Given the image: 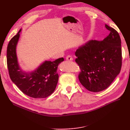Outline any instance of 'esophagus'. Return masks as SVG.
Segmentation results:
<instances>
[{"label":"esophagus","mask_w":130,"mask_h":130,"mask_svg":"<svg viewBox=\"0 0 130 130\" xmlns=\"http://www.w3.org/2000/svg\"><path fill=\"white\" fill-rule=\"evenodd\" d=\"M66 60H68V61H73V57H72L71 56H70V55H69V56H68L67 57V58H66Z\"/></svg>","instance_id":"obj_1"}]
</instances>
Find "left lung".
<instances>
[{
    "label": "left lung",
    "instance_id": "8db88e82",
    "mask_svg": "<svg viewBox=\"0 0 130 130\" xmlns=\"http://www.w3.org/2000/svg\"><path fill=\"white\" fill-rule=\"evenodd\" d=\"M109 34L102 41L90 40L75 52L76 62L81 68L78 78L89 91L98 92L107 88L122 67V47L119 34L105 25Z\"/></svg>",
    "mask_w": 130,
    "mask_h": 130
}]
</instances>
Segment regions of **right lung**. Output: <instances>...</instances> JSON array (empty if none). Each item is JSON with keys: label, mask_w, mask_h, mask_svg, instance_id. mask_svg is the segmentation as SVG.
<instances>
[{"label": "right lung", "mask_w": 130, "mask_h": 130, "mask_svg": "<svg viewBox=\"0 0 130 130\" xmlns=\"http://www.w3.org/2000/svg\"><path fill=\"white\" fill-rule=\"evenodd\" d=\"M22 28L11 39L7 49V62L11 80L26 95L33 98H45L56 89L58 80L57 68L63 58L54 61H45L36 69L26 72L19 65L17 46Z\"/></svg>", "instance_id": "1"}]
</instances>
